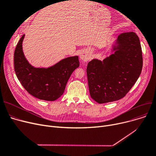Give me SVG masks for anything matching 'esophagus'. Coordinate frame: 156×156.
<instances>
[{
    "instance_id": "obj_1",
    "label": "esophagus",
    "mask_w": 156,
    "mask_h": 156,
    "mask_svg": "<svg viewBox=\"0 0 156 156\" xmlns=\"http://www.w3.org/2000/svg\"><path fill=\"white\" fill-rule=\"evenodd\" d=\"M80 58L83 61L86 62L90 59V54L88 53H87L85 51H83L80 54Z\"/></svg>"
}]
</instances>
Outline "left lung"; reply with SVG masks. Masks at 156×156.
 <instances>
[{
	"label": "left lung",
	"instance_id": "8db88e82",
	"mask_svg": "<svg viewBox=\"0 0 156 156\" xmlns=\"http://www.w3.org/2000/svg\"><path fill=\"white\" fill-rule=\"evenodd\" d=\"M111 52L103 61L92 59L87 67L90 94L99 104L124 97L142 69L141 45L135 32L120 34L112 45Z\"/></svg>",
	"mask_w": 156,
	"mask_h": 156
}]
</instances>
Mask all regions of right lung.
I'll return each mask as SVG.
<instances>
[{
    "label": "right lung",
    "mask_w": 156,
    "mask_h": 156,
    "mask_svg": "<svg viewBox=\"0 0 156 156\" xmlns=\"http://www.w3.org/2000/svg\"><path fill=\"white\" fill-rule=\"evenodd\" d=\"M23 35L16 47L14 71L21 84L31 95L40 100L54 101L63 94L72 73L79 67L78 56L64 58L48 68H35L23 51Z\"/></svg>",
    "instance_id": "obj_1"
}]
</instances>
